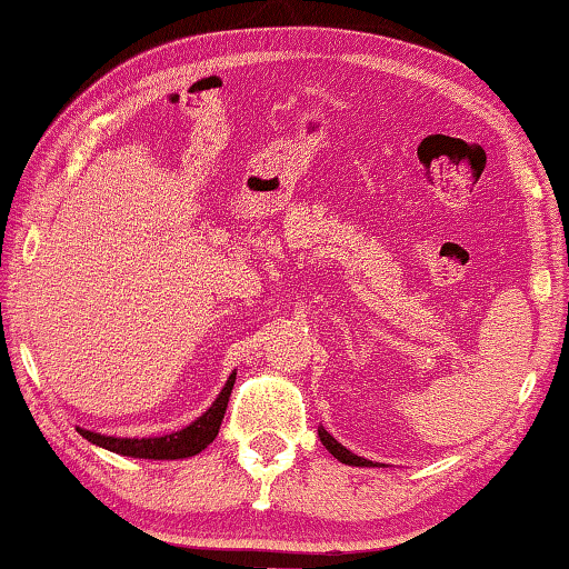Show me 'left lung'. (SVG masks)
Returning a JSON list of instances; mask_svg holds the SVG:
<instances>
[{
    "label": "left lung",
    "mask_w": 569,
    "mask_h": 569,
    "mask_svg": "<svg viewBox=\"0 0 569 569\" xmlns=\"http://www.w3.org/2000/svg\"><path fill=\"white\" fill-rule=\"evenodd\" d=\"M319 438H321V443H323V448L329 450V453L337 458V461H341V463H347V466H359V468H375V466H380V463H372V461H367V458H362V456H357V453H351L349 448H345L339 443L337 438L333 436H329L327 430H323V426L319 428ZM385 466V463H382Z\"/></svg>",
    "instance_id": "left-lung-1"
}]
</instances>
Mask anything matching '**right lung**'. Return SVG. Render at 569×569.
<instances>
[{"instance_id":"1","label":"right lung","mask_w":569,"mask_h":569,"mask_svg":"<svg viewBox=\"0 0 569 569\" xmlns=\"http://www.w3.org/2000/svg\"><path fill=\"white\" fill-rule=\"evenodd\" d=\"M236 385V372L228 377V382L220 390L214 402L207 408L200 418L189 422L187 428L177 432H167V436H151V438H116L103 436V432H93L86 428H76L88 443L98 448L111 450V453L129 456V458H149V461H177V458H189L202 453V450L218 438L224 410H228V400Z\"/></svg>"}]
</instances>
